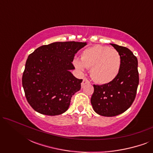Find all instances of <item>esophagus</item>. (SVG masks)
<instances>
[{"label":"esophagus","mask_w":153,"mask_h":153,"mask_svg":"<svg viewBox=\"0 0 153 153\" xmlns=\"http://www.w3.org/2000/svg\"><path fill=\"white\" fill-rule=\"evenodd\" d=\"M88 83H90V81L88 80L87 79H83V82L81 83V88H83L84 87V85L85 84H88Z\"/></svg>","instance_id":"34e87169"}]
</instances>
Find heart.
<instances>
[{"instance_id": "obj_1", "label": "heart", "mask_w": 153, "mask_h": 153, "mask_svg": "<svg viewBox=\"0 0 153 153\" xmlns=\"http://www.w3.org/2000/svg\"><path fill=\"white\" fill-rule=\"evenodd\" d=\"M75 68L83 71L91 68V76L95 82L106 84L114 81L120 72L121 58L116 50L105 46L95 45L83 50L81 60H73Z\"/></svg>"}]
</instances>
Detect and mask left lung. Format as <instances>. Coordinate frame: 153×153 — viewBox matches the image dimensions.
I'll use <instances>...</instances> for the list:
<instances>
[{"label": "left lung", "instance_id": "left-lung-1", "mask_svg": "<svg viewBox=\"0 0 153 153\" xmlns=\"http://www.w3.org/2000/svg\"><path fill=\"white\" fill-rule=\"evenodd\" d=\"M110 45L120 56V72L111 82L93 85L94 93L91 99L93 110L100 116L106 117L118 116L130 107L139 81L137 57L127 47Z\"/></svg>", "mask_w": 153, "mask_h": 153}]
</instances>
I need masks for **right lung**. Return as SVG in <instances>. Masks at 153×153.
Wrapping results in <instances>:
<instances>
[{
  "label": "right lung",
  "mask_w": 153,
  "mask_h": 153,
  "mask_svg": "<svg viewBox=\"0 0 153 153\" xmlns=\"http://www.w3.org/2000/svg\"><path fill=\"white\" fill-rule=\"evenodd\" d=\"M86 42H56L41 46L30 54L22 76L27 101L35 111L58 116L68 109L82 79L70 72L75 53Z\"/></svg>",
  "instance_id": "1"
}]
</instances>
